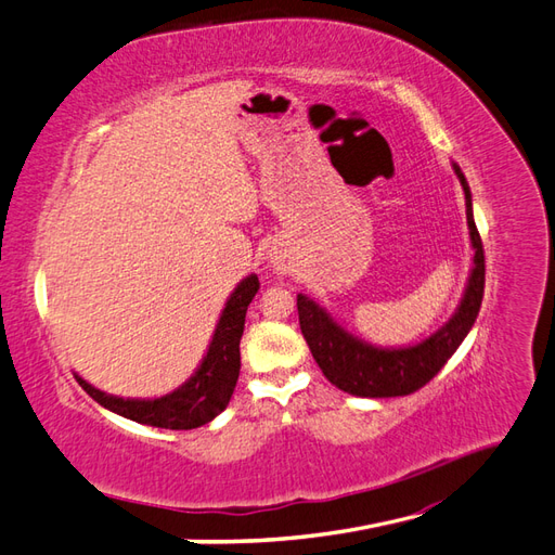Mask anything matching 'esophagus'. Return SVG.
Listing matches in <instances>:
<instances>
[{
	"label": "esophagus",
	"instance_id": "esophagus-1",
	"mask_svg": "<svg viewBox=\"0 0 555 555\" xmlns=\"http://www.w3.org/2000/svg\"><path fill=\"white\" fill-rule=\"evenodd\" d=\"M269 264L274 267L276 274H293L295 272V262H293L288 250H274L272 258H269Z\"/></svg>",
	"mask_w": 555,
	"mask_h": 555
}]
</instances>
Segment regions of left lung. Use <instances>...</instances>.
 Listing matches in <instances>:
<instances>
[{
	"instance_id": "left-lung-1",
	"label": "left lung",
	"mask_w": 555,
	"mask_h": 555,
	"mask_svg": "<svg viewBox=\"0 0 555 555\" xmlns=\"http://www.w3.org/2000/svg\"><path fill=\"white\" fill-rule=\"evenodd\" d=\"M452 168L462 182L466 198V224L474 248V267L462 302L448 323L417 345L375 347L343 328L317 300H311L305 293L297 295V314H300V328L311 357L337 389L351 396H363V399H391V396L413 393L438 375L440 367L448 363L472 331L480 311L482 288H486V255H482L480 234L474 222L472 190H468L462 168L457 164H452Z\"/></svg>"
}]
</instances>
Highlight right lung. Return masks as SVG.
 <instances>
[{
	"label": "right lung",
	"instance_id": "obj_1",
	"mask_svg": "<svg viewBox=\"0 0 555 555\" xmlns=\"http://www.w3.org/2000/svg\"><path fill=\"white\" fill-rule=\"evenodd\" d=\"M258 288L260 281L255 274L238 283L222 309L206 357L198 363L194 375L182 387L159 396V399H121V396L95 389L77 373L75 379L95 403L138 424L159 426V429H196V426H204L222 413L234 393L241 371L238 343L241 335H244L248 305Z\"/></svg>",
	"mask_w": 555,
	"mask_h": 555
}]
</instances>
